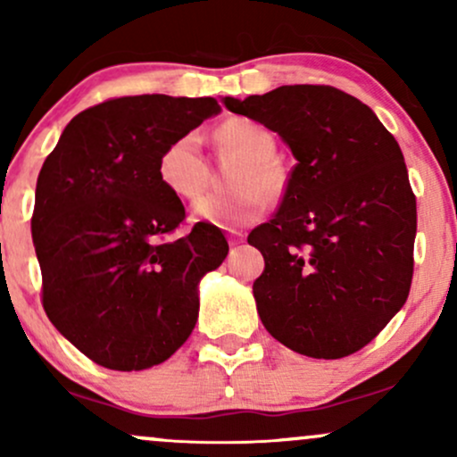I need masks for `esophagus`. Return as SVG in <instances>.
Masks as SVG:
<instances>
[{
  "mask_svg": "<svg viewBox=\"0 0 457 457\" xmlns=\"http://www.w3.org/2000/svg\"><path fill=\"white\" fill-rule=\"evenodd\" d=\"M229 245L232 246H236V245H240L243 243V234H238V232H234V234H229Z\"/></svg>",
  "mask_w": 457,
  "mask_h": 457,
  "instance_id": "esophagus-1",
  "label": "esophagus"
}]
</instances>
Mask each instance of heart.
Here are the masks:
<instances>
[{
  "label": "heart",
  "instance_id": "b5f03b06",
  "mask_svg": "<svg viewBox=\"0 0 457 457\" xmlns=\"http://www.w3.org/2000/svg\"><path fill=\"white\" fill-rule=\"evenodd\" d=\"M223 145L243 156V165L234 174L232 193H208L193 204L191 214L197 221L223 229H240L264 217L270 208V193L279 188L281 176L272 162L275 137L266 127L249 118H234L217 129ZM162 187L176 197L193 199L206 187V162L202 139L195 130L180 135L165 145L159 156Z\"/></svg>",
  "mask_w": 457,
  "mask_h": 457
}]
</instances>
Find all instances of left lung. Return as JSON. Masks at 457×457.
<instances>
[{
  "instance_id": "left-lung-1",
  "label": "left lung",
  "mask_w": 457,
  "mask_h": 457,
  "mask_svg": "<svg viewBox=\"0 0 457 457\" xmlns=\"http://www.w3.org/2000/svg\"><path fill=\"white\" fill-rule=\"evenodd\" d=\"M229 112L275 130L296 165L269 223L253 296L266 330L312 359L367 345L406 303L417 202L393 135L367 104L330 86H281Z\"/></svg>"
}]
</instances>
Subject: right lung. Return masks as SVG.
<instances>
[{
  "label": "right lung",
  "mask_w": 457,
  "mask_h": 457,
  "mask_svg": "<svg viewBox=\"0 0 457 457\" xmlns=\"http://www.w3.org/2000/svg\"><path fill=\"white\" fill-rule=\"evenodd\" d=\"M221 112L214 98L141 94L104 101L66 124L36 182L31 238L54 327L94 363L148 370L195 328L199 281L221 266V229L170 236L185 206L162 187L170 141Z\"/></svg>",
  "instance_id": "obj_1"
}]
</instances>
